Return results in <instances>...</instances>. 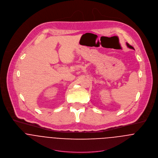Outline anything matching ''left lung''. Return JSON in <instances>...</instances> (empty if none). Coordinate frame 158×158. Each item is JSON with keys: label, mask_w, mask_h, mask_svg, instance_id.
Segmentation results:
<instances>
[{"label": "left lung", "mask_w": 158, "mask_h": 158, "mask_svg": "<svg viewBox=\"0 0 158 158\" xmlns=\"http://www.w3.org/2000/svg\"><path fill=\"white\" fill-rule=\"evenodd\" d=\"M127 47H128V48H130V49H134V48H133L131 46H130V44H128V43H127Z\"/></svg>", "instance_id": "obj_1"}]
</instances>
